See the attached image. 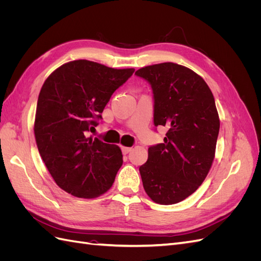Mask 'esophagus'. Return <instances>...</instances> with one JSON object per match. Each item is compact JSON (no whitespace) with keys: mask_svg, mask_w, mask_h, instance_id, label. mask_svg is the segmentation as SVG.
<instances>
[{"mask_svg":"<svg viewBox=\"0 0 261 261\" xmlns=\"http://www.w3.org/2000/svg\"><path fill=\"white\" fill-rule=\"evenodd\" d=\"M133 150V148H129V147H122V152L123 154H127L129 153Z\"/></svg>","mask_w":261,"mask_h":261,"instance_id":"obj_1","label":"esophagus"}]
</instances>
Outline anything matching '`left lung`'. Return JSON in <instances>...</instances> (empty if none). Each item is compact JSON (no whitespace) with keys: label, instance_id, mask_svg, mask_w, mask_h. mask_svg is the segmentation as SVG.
I'll use <instances>...</instances> for the list:
<instances>
[{"label":"left lung","instance_id":"8db88e82","mask_svg":"<svg viewBox=\"0 0 261 261\" xmlns=\"http://www.w3.org/2000/svg\"><path fill=\"white\" fill-rule=\"evenodd\" d=\"M135 75L151 86L154 126L168 128L139 167L143 185L154 202L177 203L197 191L215 159L220 129L215 98L199 75L175 63L146 66Z\"/></svg>","mask_w":261,"mask_h":261}]
</instances>
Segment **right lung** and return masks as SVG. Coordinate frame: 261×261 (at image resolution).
<instances>
[{"label":"right lung","instance_id":"1","mask_svg":"<svg viewBox=\"0 0 261 261\" xmlns=\"http://www.w3.org/2000/svg\"><path fill=\"white\" fill-rule=\"evenodd\" d=\"M134 72L77 60L46 78L38 98L35 136L46 169L63 191L94 198L111 188L123 163L121 149L87 135Z\"/></svg>","mask_w":261,"mask_h":261}]
</instances>
